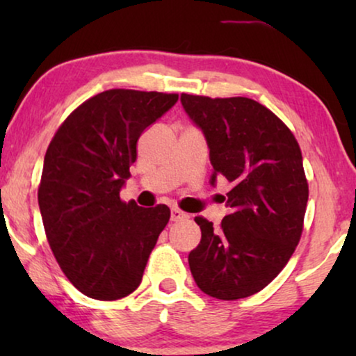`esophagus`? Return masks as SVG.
<instances>
[{
	"instance_id": "obj_1",
	"label": "esophagus",
	"mask_w": 356,
	"mask_h": 356,
	"mask_svg": "<svg viewBox=\"0 0 356 356\" xmlns=\"http://www.w3.org/2000/svg\"><path fill=\"white\" fill-rule=\"evenodd\" d=\"M189 216L186 212H183V211H179V209H177V207H173L172 209V220L173 222H181V220H186Z\"/></svg>"
}]
</instances>
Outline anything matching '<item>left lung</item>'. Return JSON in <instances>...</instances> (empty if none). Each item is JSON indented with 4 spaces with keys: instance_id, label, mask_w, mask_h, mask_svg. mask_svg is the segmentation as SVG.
Wrapping results in <instances>:
<instances>
[{
    "instance_id": "1",
    "label": "left lung",
    "mask_w": 356,
    "mask_h": 356,
    "mask_svg": "<svg viewBox=\"0 0 356 356\" xmlns=\"http://www.w3.org/2000/svg\"><path fill=\"white\" fill-rule=\"evenodd\" d=\"M181 104L207 139L212 184L222 175L233 186L220 227L194 218L201 243L189 252V269L206 295L246 298L280 274L303 233L309 189L298 140L246 97L181 94Z\"/></svg>"
}]
</instances>
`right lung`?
<instances>
[{
    "label": "right lung",
    "mask_w": 356,
    "mask_h": 356,
    "mask_svg": "<svg viewBox=\"0 0 356 356\" xmlns=\"http://www.w3.org/2000/svg\"><path fill=\"white\" fill-rule=\"evenodd\" d=\"M177 100L165 92H100L63 121L48 145L38 184L47 240L63 274L89 298L133 293L170 220L165 204H126L120 189L143 131Z\"/></svg>",
    "instance_id": "obj_1"
}]
</instances>
